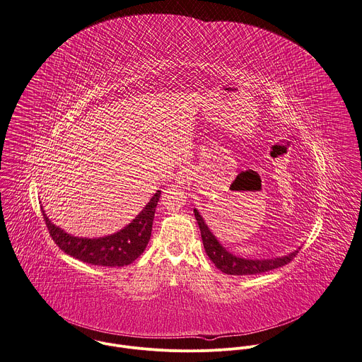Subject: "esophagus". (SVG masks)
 Masks as SVG:
<instances>
[{
    "label": "esophagus",
    "mask_w": 362,
    "mask_h": 362,
    "mask_svg": "<svg viewBox=\"0 0 362 362\" xmlns=\"http://www.w3.org/2000/svg\"><path fill=\"white\" fill-rule=\"evenodd\" d=\"M190 180H192V170H190L189 168H186V166L180 168V169L177 170V173H176V183H179V185H186V183H189Z\"/></svg>",
    "instance_id": "esophagus-1"
}]
</instances>
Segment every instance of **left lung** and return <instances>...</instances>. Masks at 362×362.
<instances>
[{
	"instance_id": "8db88e82",
	"label": "left lung",
	"mask_w": 362,
	"mask_h": 362,
	"mask_svg": "<svg viewBox=\"0 0 362 362\" xmlns=\"http://www.w3.org/2000/svg\"><path fill=\"white\" fill-rule=\"evenodd\" d=\"M194 217L197 219V223L200 226L203 245L206 249L207 256L210 260L216 264L225 274L230 276H250V274H262L279 267H283L288 264L289 262L296 256L299 247L293 252H291L288 256L276 257V259H243L239 256H235L229 253L219 242L217 238L213 235L207 223L204 222L200 213L194 209Z\"/></svg>"
}]
</instances>
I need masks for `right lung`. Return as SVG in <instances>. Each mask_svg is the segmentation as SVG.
Listing matches in <instances>:
<instances>
[{
  "instance_id": "add662e5",
  "label": "right lung",
  "mask_w": 362,
  "mask_h": 362,
  "mask_svg": "<svg viewBox=\"0 0 362 362\" xmlns=\"http://www.w3.org/2000/svg\"><path fill=\"white\" fill-rule=\"evenodd\" d=\"M159 197L160 190L151 197L143 211L127 226L103 238L73 236L54 225L45 214L43 209L42 213L52 239L64 253L93 266L123 267L133 263L144 252L151 238L152 222Z\"/></svg>"
}]
</instances>
